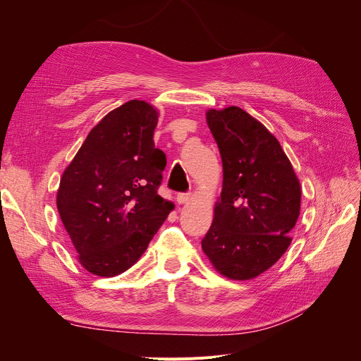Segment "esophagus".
Segmentation results:
<instances>
[{
  "mask_svg": "<svg viewBox=\"0 0 361 361\" xmlns=\"http://www.w3.org/2000/svg\"><path fill=\"white\" fill-rule=\"evenodd\" d=\"M191 197H192L191 192H180V194H178L176 200H178L179 204H185V203H188L191 200Z\"/></svg>",
  "mask_w": 361,
  "mask_h": 361,
  "instance_id": "esophagus-1",
  "label": "esophagus"
}]
</instances>
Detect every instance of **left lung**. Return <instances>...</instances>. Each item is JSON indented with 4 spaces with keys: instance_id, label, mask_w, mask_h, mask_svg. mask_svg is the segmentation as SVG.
I'll use <instances>...</instances> for the list:
<instances>
[{
    "instance_id": "obj_1",
    "label": "left lung",
    "mask_w": 361,
    "mask_h": 361,
    "mask_svg": "<svg viewBox=\"0 0 361 361\" xmlns=\"http://www.w3.org/2000/svg\"><path fill=\"white\" fill-rule=\"evenodd\" d=\"M223 161V190L203 253L231 280L269 269L290 245L301 187L279 140L239 106L207 110Z\"/></svg>"
}]
</instances>
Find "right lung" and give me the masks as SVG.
I'll return each mask as SVG.
<instances>
[{
    "mask_svg": "<svg viewBox=\"0 0 361 361\" xmlns=\"http://www.w3.org/2000/svg\"><path fill=\"white\" fill-rule=\"evenodd\" d=\"M158 110L129 101L108 113L64 170L57 209L94 276L114 277L145 253L174 204L158 194L166 154L155 147Z\"/></svg>",
    "mask_w": 361,
    "mask_h": 361,
    "instance_id": "1",
    "label": "right lung"
}]
</instances>
